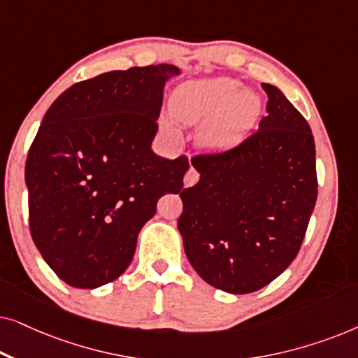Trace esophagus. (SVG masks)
Here are the masks:
<instances>
[{"mask_svg":"<svg viewBox=\"0 0 358 358\" xmlns=\"http://www.w3.org/2000/svg\"><path fill=\"white\" fill-rule=\"evenodd\" d=\"M197 180H199V173L192 168V166H190L189 171L184 176V185H185V187H192V185L197 182Z\"/></svg>","mask_w":358,"mask_h":358,"instance_id":"1","label":"esophagus"}]
</instances>
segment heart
Segmentation results:
<instances>
[{"label":"heart","instance_id":"heart-1","mask_svg":"<svg viewBox=\"0 0 358 358\" xmlns=\"http://www.w3.org/2000/svg\"><path fill=\"white\" fill-rule=\"evenodd\" d=\"M169 112L178 124H202L200 143L205 148L222 150L236 143L254 125L261 112V99L251 91H243L241 83L233 78H203L176 87ZM173 120L163 119L169 131H174Z\"/></svg>","mask_w":358,"mask_h":358}]
</instances>
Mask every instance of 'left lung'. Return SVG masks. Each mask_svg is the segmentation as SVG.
I'll return each instance as SVG.
<instances>
[{
    "label": "left lung",
    "mask_w": 358,
    "mask_h": 358,
    "mask_svg": "<svg viewBox=\"0 0 358 358\" xmlns=\"http://www.w3.org/2000/svg\"><path fill=\"white\" fill-rule=\"evenodd\" d=\"M267 115L231 150L199 155L180 192L178 228L190 266L233 295L261 290L293 262L317 199L311 129L277 86L262 83Z\"/></svg>",
    "instance_id": "8db88e82"
}]
</instances>
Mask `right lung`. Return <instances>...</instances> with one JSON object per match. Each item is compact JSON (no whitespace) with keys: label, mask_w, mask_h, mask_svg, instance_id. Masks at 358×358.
<instances>
[{"label":"right lung","mask_w":358,"mask_h":358,"mask_svg":"<svg viewBox=\"0 0 358 358\" xmlns=\"http://www.w3.org/2000/svg\"><path fill=\"white\" fill-rule=\"evenodd\" d=\"M174 65L134 66L76 83L43 115L26 161L29 227L38 252L75 288L127 271L164 194H179L189 159L151 150Z\"/></svg>","instance_id":"add662e5"}]
</instances>
